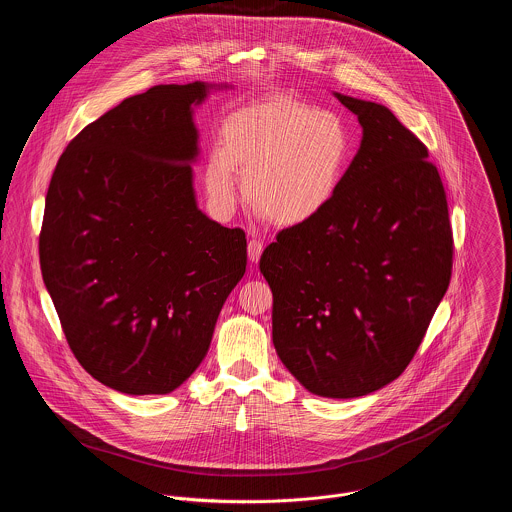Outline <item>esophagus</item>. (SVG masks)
Segmentation results:
<instances>
[{"label": "esophagus", "instance_id": "34e87169", "mask_svg": "<svg viewBox=\"0 0 512 512\" xmlns=\"http://www.w3.org/2000/svg\"><path fill=\"white\" fill-rule=\"evenodd\" d=\"M262 252H264V242H262L260 238H250V240H248V258H250L252 262H258L260 256H262Z\"/></svg>", "mask_w": 512, "mask_h": 512}]
</instances>
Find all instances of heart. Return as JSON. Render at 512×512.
<instances>
[{
  "label": "heart",
  "mask_w": 512,
  "mask_h": 512,
  "mask_svg": "<svg viewBox=\"0 0 512 512\" xmlns=\"http://www.w3.org/2000/svg\"><path fill=\"white\" fill-rule=\"evenodd\" d=\"M349 157L351 134L337 112L290 98L258 102L226 120L222 146L205 163V187L220 213H230L246 187L262 217L299 226L335 201Z\"/></svg>",
  "instance_id": "obj_1"
}]
</instances>
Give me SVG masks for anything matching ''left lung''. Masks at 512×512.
<instances>
[{"label": "left lung", "instance_id": "obj_1", "mask_svg": "<svg viewBox=\"0 0 512 512\" xmlns=\"http://www.w3.org/2000/svg\"><path fill=\"white\" fill-rule=\"evenodd\" d=\"M337 98L361 149L329 209L282 230L260 272L282 363L317 396L357 398L414 359L451 280L453 232L428 147L386 106Z\"/></svg>", "mask_w": 512, "mask_h": 512}]
</instances>
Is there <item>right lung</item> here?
Segmentation results:
<instances>
[{
    "instance_id": "obj_1",
    "label": "right lung",
    "mask_w": 512,
    "mask_h": 512,
    "mask_svg": "<svg viewBox=\"0 0 512 512\" xmlns=\"http://www.w3.org/2000/svg\"><path fill=\"white\" fill-rule=\"evenodd\" d=\"M159 84L88 124L57 161L39 232L43 282L80 366L126 394H167L205 359L246 234L195 203L191 104Z\"/></svg>"
}]
</instances>
